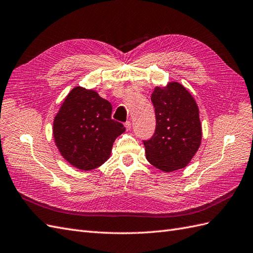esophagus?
<instances>
[{"mask_svg":"<svg viewBox=\"0 0 253 253\" xmlns=\"http://www.w3.org/2000/svg\"><path fill=\"white\" fill-rule=\"evenodd\" d=\"M125 127H126L127 130H130V128H131V122H130V121H127V122L125 123Z\"/></svg>","mask_w":253,"mask_h":253,"instance_id":"esophagus-1","label":"esophagus"}]
</instances>
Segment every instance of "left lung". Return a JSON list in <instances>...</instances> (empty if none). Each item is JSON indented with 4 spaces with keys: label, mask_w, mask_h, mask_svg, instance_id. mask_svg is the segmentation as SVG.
<instances>
[{
    "label": "left lung",
    "mask_w": 253,
    "mask_h": 253,
    "mask_svg": "<svg viewBox=\"0 0 253 253\" xmlns=\"http://www.w3.org/2000/svg\"><path fill=\"white\" fill-rule=\"evenodd\" d=\"M151 100L156 129L150 140L143 141L146 159L165 172L183 169L198 152L202 140L197 102L178 82L156 86Z\"/></svg>",
    "instance_id": "obj_1"
}]
</instances>
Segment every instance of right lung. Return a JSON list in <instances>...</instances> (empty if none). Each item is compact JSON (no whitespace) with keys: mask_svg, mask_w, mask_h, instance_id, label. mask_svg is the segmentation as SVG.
Segmentation results:
<instances>
[{"mask_svg":"<svg viewBox=\"0 0 253 253\" xmlns=\"http://www.w3.org/2000/svg\"><path fill=\"white\" fill-rule=\"evenodd\" d=\"M111 113V103L96 90L81 86L71 89L53 122L54 142L63 158L84 171L107 161L115 139L125 131Z\"/></svg>","mask_w":253,"mask_h":253,"instance_id":"obj_1","label":"right lung"}]
</instances>
